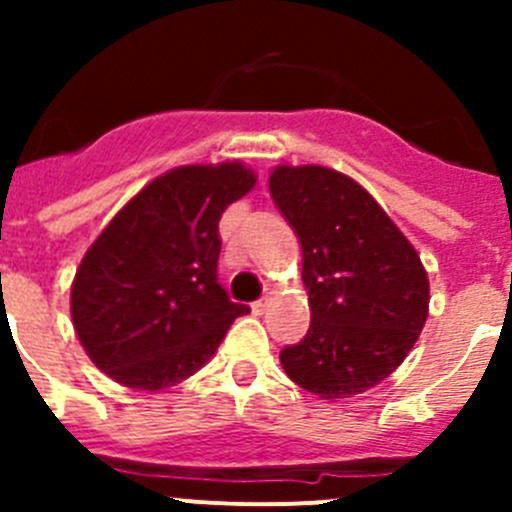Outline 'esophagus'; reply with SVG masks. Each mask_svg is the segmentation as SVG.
Instances as JSON below:
<instances>
[{
    "label": "esophagus",
    "instance_id": "1",
    "mask_svg": "<svg viewBox=\"0 0 512 512\" xmlns=\"http://www.w3.org/2000/svg\"><path fill=\"white\" fill-rule=\"evenodd\" d=\"M269 305H271V297H261V300H256L251 305V310H253V315H264L266 310H269Z\"/></svg>",
    "mask_w": 512,
    "mask_h": 512
}]
</instances>
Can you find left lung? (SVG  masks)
Masks as SVG:
<instances>
[{
  "label": "left lung",
  "instance_id": "left-lung-1",
  "mask_svg": "<svg viewBox=\"0 0 512 512\" xmlns=\"http://www.w3.org/2000/svg\"><path fill=\"white\" fill-rule=\"evenodd\" d=\"M274 205L302 246L310 328L279 354L284 372L323 400L390 377L428 318V274L372 194L325 166H277Z\"/></svg>",
  "mask_w": 512,
  "mask_h": 512
}]
</instances>
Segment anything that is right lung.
<instances>
[{
  "instance_id": "add662e5",
  "label": "right lung",
  "mask_w": 512,
  "mask_h": 512,
  "mask_svg": "<svg viewBox=\"0 0 512 512\" xmlns=\"http://www.w3.org/2000/svg\"><path fill=\"white\" fill-rule=\"evenodd\" d=\"M256 176L238 161L179 166L122 207L76 269L71 320L107 377L166 390L210 361L248 307L217 282V223Z\"/></svg>"
}]
</instances>
